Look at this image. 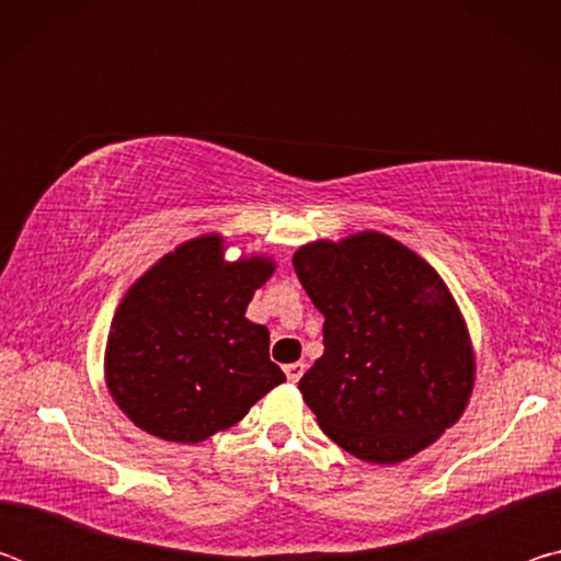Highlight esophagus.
Returning <instances> with one entry per match:
<instances>
[{"label":"esophagus","mask_w":561,"mask_h":561,"mask_svg":"<svg viewBox=\"0 0 561 561\" xmlns=\"http://www.w3.org/2000/svg\"><path fill=\"white\" fill-rule=\"evenodd\" d=\"M304 368H307V366L299 364V360H297V364H289V366H284V374H287V378H289L291 383H297L299 378L304 376Z\"/></svg>","instance_id":"1"}]
</instances>
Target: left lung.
<instances>
[{
  "label": "left lung",
  "mask_w": 561,
  "mask_h": 561,
  "mask_svg": "<svg viewBox=\"0 0 561 561\" xmlns=\"http://www.w3.org/2000/svg\"><path fill=\"white\" fill-rule=\"evenodd\" d=\"M291 262L324 314V356L299 391L339 448L396 465L460 421L474 386L472 339L421 254L364 230L301 244Z\"/></svg>",
  "instance_id": "8db88e82"
}]
</instances>
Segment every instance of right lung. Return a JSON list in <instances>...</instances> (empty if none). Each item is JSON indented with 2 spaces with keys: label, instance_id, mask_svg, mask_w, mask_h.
<instances>
[{
  "label": "right lung",
  "instance_id": "obj_1",
  "mask_svg": "<svg viewBox=\"0 0 561 561\" xmlns=\"http://www.w3.org/2000/svg\"><path fill=\"white\" fill-rule=\"evenodd\" d=\"M225 237H193L123 294L103 374L113 401L140 431L195 445L232 428L287 381L270 360V331L244 317L277 262L225 257Z\"/></svg>",
  "mask_w": 561,
  "mask_h": 561
}]
</instances>
